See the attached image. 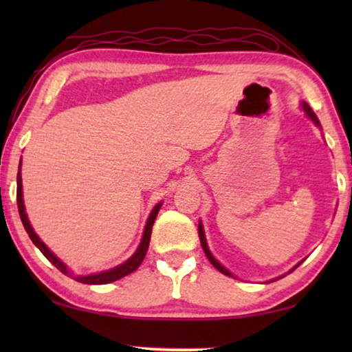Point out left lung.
I'll return each mask as SVG.
<instances>
[{
  "instance_id": "obj_1",
  "label": "left lung",
  "mask_w": 352,
  "mask_h": 352,
  "mask_svg": "<svg viewBox=\"0 0 352 352\" xmlns=\"http://www.w3.org/2000/svg\"><path fill=\"white\" fill-rule=\"evenodd\" d=\"M301 109H302V110H305V112H306V115H307V117H309V118L312 120V122H314V123L317 124V126H319V128H320V123H319V120H317V117H316V113H314V112H312V109L309 107V105H307L306 102H301ZM199 237H200V243H201V248H204V252H205V254H206V258H208V261H210L211 264H213V266H214L216 269H218V271H219V272H223V274H226V276H229V277H234V276H232V274H230V272L228 271V269H226V267L223 266V264H221V263L218 261V259H214V256H213V254H211V252H210V248H208V245H206L205 232H204V228H201V224H199ZM298 266H300V264H296V266H295V267H298ZM295 267H293V269H295ZM293 269H292V271H293ZM292 271H290V272H292Z\"/></svg>"
}]
</instances>
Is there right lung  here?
<instances>
[{
    "instance_id": "1",
    "label": "right lung",
    "mask_w": 352,
    "mask_h": 352,
    "mask_svg": "<svg viewBox=\"0 0 352 352\" xmlns=\"http://www.w3.org/2000/svg\"><path fill=\"white\" fill-rule=\"evenodd\" d=\"M17 206H19V214H21V219H22V224L23 228H25L28 237L32 239V242L36 245L38 248H40V252L45 254L47 261H51L54 266L59 269L60 272H64L65 276H72V272L69 271V267L65 266L64 263L60 261L59 258L56 256L54 253L51 252L50 248L46 247L45 243L41 242L40 237H38L35 230H33L30 221L27 218V213H25V206H23V199H22V176H21V170L17 173ZM162 206V201L158 205H155V208L152 210L151 216H148L147 219V224H146V229H144V235H142V240L141 243H139V247L136 250V253L133 254L131 258L126 259L123 264H120V266L113 267V269H109V271H104V272H98V274H89V276H72L75 278V280H78L81 283H89V285H104V283H110V282H115L118 280V278H122L124 276H128V274H131L136 271V269L141 266L144 256H146L147 253V248H148V242H151V234H152V226L155 223V218L158 214V210H160Z\"/></svg>"
}]
</instances>
